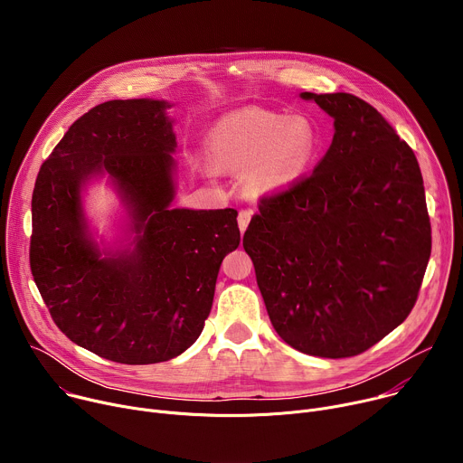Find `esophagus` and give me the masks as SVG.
Masks as SVG:
<instances>
[{"instance_id":"1","label":"esophagus","mask_w":463,"mask_h":463,"mask_svg":"<svg viewBox=\"0 0 463 463\" xmlns=\"http://www.w3.org/2000/svg\"><path fill=\"white\" fill-rule=\"evenodd\" d=\"M250 218H252V211H247V209L240 211V214H238V225H240V231H241V232H245V229H247Z\"/></svg>"}]
</instances>
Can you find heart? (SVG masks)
Wrapping results in <instances>:
<instances>
[{
  "label": "heart",
  "instance_id": "b5f03b06",
  "mask_svg": "<svg viewBox=\"0 0 463 463\" xmlns=\"http://www.w3.org/2000/svg\"><path fill=\"white\" fill-rule=\"evenodd\" d=\"M317 148L309 120L261 108L222 117L209 131L207 154L218 170L241 174L252 194H275L295 184Z\"/></svg>",
  "mask_w": 463,
  "mask_h": 463
}]
</instances>
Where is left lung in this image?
<instances>
[{"mask_svg": "<svg viewBox=\"0 0 463 463\" xmlns=\"http://www.w3.org/2000/svg\"><path fill=\"white\" fill-rule=\"evenodd\" d=\"M334 117L315 170L261 195L243 249L277 334L295 350L354 357L412 311L432 236L412 148L350 93H302Z\"/></svg>", "mask_w": 463, "mask_h": 463, "instance_id": "obj_1", "label": "left lung"}]
</instances>
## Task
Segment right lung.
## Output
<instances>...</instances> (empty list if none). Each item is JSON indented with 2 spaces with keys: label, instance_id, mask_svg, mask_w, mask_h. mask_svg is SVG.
<instances>
[{
  "label": "right lung",
  "instance_id": "obj_1",
  "mask_svg": "<svg viewBox=\"0 0 463 463\" xmlns=\"http://www.w3.org/2000/svg\"><path fill=\"white\" fill-rule=\"evenodd\" d=\"M165 100H109L65 131L33 192L31 271L60 332L99 357L152 364L203 332L223 258L240 245L234 209H170L175 136ZM108 171L138 232L102 259L87 238L80 188Z\"/></svg>",
  "mask_w": 463,
  "mask_h": 463
}]
</instances>
